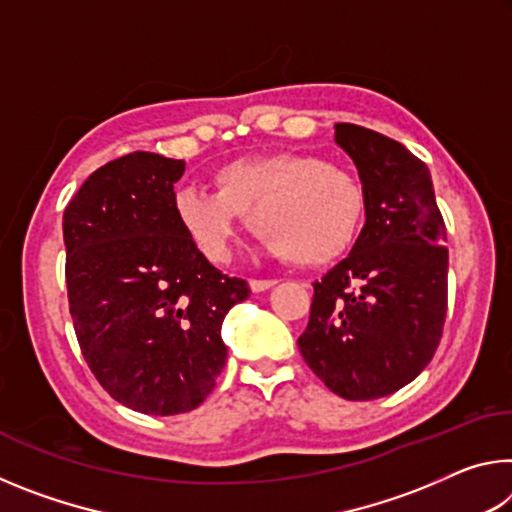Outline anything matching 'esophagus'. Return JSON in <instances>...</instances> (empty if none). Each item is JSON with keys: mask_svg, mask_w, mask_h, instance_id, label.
<instances>
[{"mask_svg": "<svg viewBox=\"0 0 512 512\" xmlns=\"http://www.w3.org/2000/svg\"><path fill=\"white\" fill-rule=\"evenodd\" d=\"M275 280H250V291L253 293H262V291H266V289H271V287H275Z\"/></svg>", "mask_w": 512, "mask_h": 512, "instance_id": "esophagus-1", "label": "esophagus"}]
</instances>
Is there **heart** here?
<instances>
[{
	"instance_id": "heart-1",
	"label": "heart",
	"mask_w": 512,
	"mask_h": 512,
	"mask_svg": "<svg viewBox=\"0 0 512 512\" xmlns=\"http://www.w3.org/2000/svg\"><path fill=\"white\" fill-rule=\"evenodd\" d=\"M212 185L214 194L183 187L173 196L180 228L212 264L230 257L237 219L248 214L268 257L325 266L354 244L366 210L350 171L302 153L228 160L212 171Z\"/></svg>"
}]
</instances>
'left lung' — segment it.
<instances>
[{"instance_id":"obj_1","label":"left lung","mask_w":512,"mask_h":512,"mask_svg":"<svg viewBox=\"0 0 512 512\" xmlns=\"http://www.w3.org/2000/svg\"><path fill=\"white\" fill-rule=\"evenodd\" d=\"M359 169L366 225L352 253L314 282L298 348L345 400L386 397L427 368L447 314V230L427 164L391 137L336 124Z\"/></svg>"}]
</instances>
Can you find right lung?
Masks as SVG:
<instances>
[{"mask_svg": "<svg viewBox=\"0 0 512 512\" xmlns=\"http://www.w3.org/2000/svg\"><path fill=\"white\" fill-rule=\"evenodd\" d=\"M183 160L135 151L103 164L65 207L69 314L112 400L146 415L196 409L228 359L221 325L248 282L214 268L173 214Z\"/></svg>", "mask_w": 512, "mask_h": 512, "instance_id": "obj_1", "label": "right lung"}]
</instances>
